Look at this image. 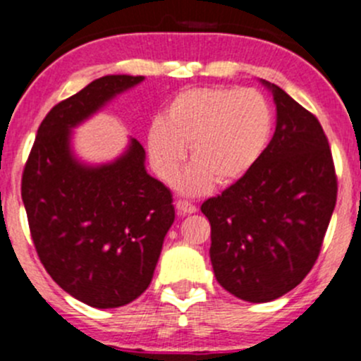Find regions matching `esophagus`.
Returning a JSON list of instances; mask_svg holds the SVG:
<instances>
[{
  "label": "esophagus",
  "mask_w": 361,
  "mask_h": 361,
  "mask_svg": "<svg viewBox=\"0 0 361 361\" xmlns=\"http://www.w3.org/2000/svg\"><path fill=\"white\" fill-rule=\"evenodd\" d=\"M176 209H177V212L182 214V216H185V214H195L196 212V207L192 205L191 202H188V200H179V202L176 203Z\"/></svg>",
  "instance_id": "esophagus-1"
}]
</instances>
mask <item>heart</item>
<instances>
[{"label":"heart","mask_w":361,"mask_h":361,"mask_svg":"<svg viewBox=\"0 0 361 361\" xmlns=\"http://www.w3.org/2000/svg\"><path fill=\"white\" fill-rule=\"evenodd\" d=\"M274 131L269 99L256 89L191 87L177 92L147 133V154L156 176L172 184L185 159L192 163L177 180L184 195H207L214 185H233L265 154Z\"/></svg>","instance_id":"obj_1"}]
</instances>
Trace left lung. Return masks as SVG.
Segmentation results:
<instances>
[{
  "instance_id": "left-lung-1",
  "label": "left lung",
  "mask_w": 361,
  "mask_h": 361,
  "mask_svg": "<svg viewBox=\"0 0 361 361\" xmlns=\"http://www.w3.org/2000/svg\"><path fill=\"white\" fill-rule=\"evenodd\" d=\"M276 133L249 176L203 202L217 283L237 298L272 302L297 288L319 255L337 202L319 121L276 84Z\"/></svg>"
}]
</instances>
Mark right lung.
<instances>
[{
  "instance_id": "right-lung-1",
  "label": "right lung",
  "mask_w": 361,
  "mask_h": 361,
  "mask_svg": "<svg viewBox=\"0 0 361 361\" xmlns=\"http://www.w3.org/2000/svg\"><path fill=\"white\" fill-rule=\"evenodd\" d=\"M144 80L105 75L58 103L38 128L23 173L31 237L49 276L77 300L114 309L151 284L166 231L172 192L145 170L135 138L116 159L91 165L71 147L73 130Z\"/></svg>"
}]
</instances>
